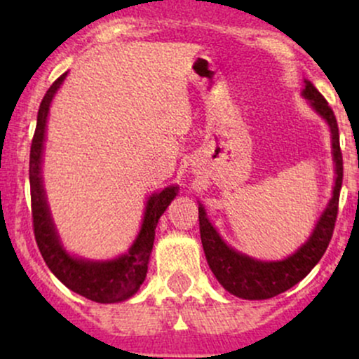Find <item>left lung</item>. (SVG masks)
Instances as JSON below:
<instances>
[{
  "label": "left lung",
  "instance_id": "1",
  "mask_svg": "<svg viewBox=\"0 0 359 359\" xmlns=\"http://www.w3.org/2000/svg\"><path fill=\"white\" fill-rule=\"evenodd\" d=\"M306 86L302 96L309 101L312 109L327 123L331 131L332 162H334V185L332 196L327 205L317 219L311 236L300 245L290 257L277 262H262L248 255L240 253L228 245L214 228L205 214L204 205L199 203V229L201 241L205 253V259L214 277L229 294L246 300L271 299L299 283L323 258L331 241L339 204L341 184H343V155L339 148V130L331 106L324 100L323 94L314 88L311 81L304 79Z\"/></svg>",
  "mask_w": 359,
  "mask_h": 359
}]
</instances>
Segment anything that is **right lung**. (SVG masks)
Listing matches in <instances>:
<instances>
[{
    "instance_id": "add662e5",
    "label": "right lung",
    "mask_w": 359,
    "mask_h": 359,
    "mask_svg": "<svg viewBox=\"0 0 359 359\" xmlns=\"http://www.w3.org/2000/svg\"><path fill=\"white\" fill-rule=\"evenodd\" d=\"M67 72L50 86L40 102L36 128L30 150V191L32 216H34L35 240L47 266L65 287L82 297L100 304H116L133 297L147 277L148 259L155 241V228L160 216L165 212L168 204L175 199L179 187L168 185L163 191L148 197L143 214L142 228L137 240L125 255L113 259H86L74 257L62 245L55 222L52 219L47 194L42 180L43 143L47 131V118L52 100L62 86Z\"/></svg>"
}]
</instances>
